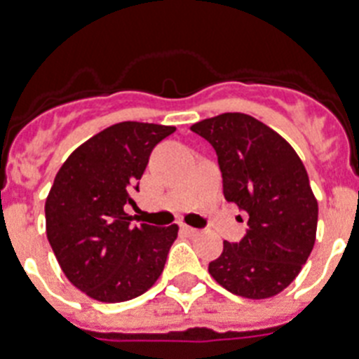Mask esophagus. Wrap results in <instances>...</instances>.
I'll use <instances>...</instances> for the list:
<instances>
[{
	"label": "esophagus",
	"mask_w": 359,
	"mask_h": 359,
	"mask_svg": "<svg viewBox=\"0 0 359 359\" xmlns=\"http://www.w3.org/2000/svg\"><path fill=\"white\" fill-rule=\"evenodd\" d=\"M182 231H184L186 235H190V236L199 235V229H196V227H190V225H182Z\"/></svg>",
	"instance_id": "1"
}]
</instances>
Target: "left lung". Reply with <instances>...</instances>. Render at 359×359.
<instances>
[{
	"mask_svg": "<svg viewBox=\"0 0 359 359\" xmlns=\"http://www.w3.org/2000/svg\"><path fill=\"white\" fill-rule=\"evenodd\" d=\"M190 130L218 154L225 199L250 214L244 238L224 242L208 272L242 298L279 294L300 273L317 236L318 203L300 156L276 130L245 114L216 115Z\"/></svg>",
	"mask_w": 359,
	"mask_h": 359,
	"instance_id": "left-lung-1",
	"label": "left lung"
}]
</instances>
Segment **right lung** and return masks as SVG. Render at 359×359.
Wrapping results in <instances>:
<instances>
[{
  "label": "right lung",
  "instance_id": "obj_1",
  "mask_svg": "<svg viewBox=\"0 0 359 359\" xmlns=\"http://www.w3.org/2000/svg\"><path fill=\"white\" fill-rule=\"evenodd\" d=\"M175 126L124 121L72 151L46 197V236L76 289L106 304L132 300L156 283L179 225L130 227L124 205L156 143Z\"/></svg>",
  "mask_w": 359,
  "mask_h": 359
}]
</instances>
